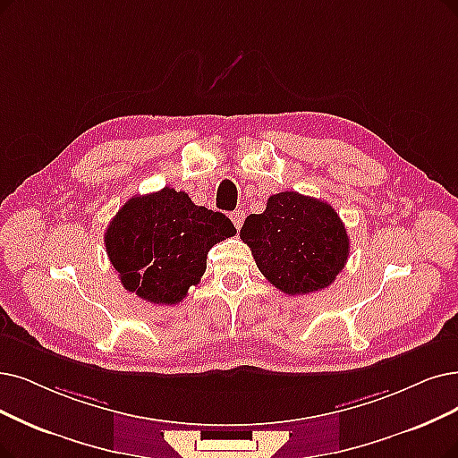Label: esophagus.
Wrapping results in <instances>:
<instances>
[{
	"instance_id": "34e87169",
	"label": "esophagus",
	"mask_w": 458,
	"mask_h": 458,
	"mask_svg": "<svg viewBox=\"0 0 458 458\" xmlns=\"http://www.w3.org/2000/svg\"><path fill=\"white\" fill-rule=\"evenodd\" d=\"M231 222L234 224L236 229H241V227H242V222H244V212H242V210H234V212L231 214Z\"/></svg>"
}]
</instances>
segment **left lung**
Listing matches in <instances>:
<instances>
[{
  "label": "left lung",
  "mask_w": 458,
  "mask_h": 458,
  "mask_svg": "<svg viewBox=\"0 0 458 458\" xmlns=\"http://www.w3.org/2000/svg\"><path fill=\"white\" fill-rule=\"evenodd\" d=\"M263 276L287 295L331 285L350 255V236L336 210L297 191L270 195L263 214L241 229Z\"/></svg>",
  "instance_id": "left-lung-1"
}]
</instances>
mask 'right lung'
Here are the masks:
<instances>
[{
    "mask_svg": "<svg viewBox=\"0 0 458 458\" xmlns=\"http://www.w3.org/2000/svg\"><path fill=\"white\" fill-rule=\"evenodd\" d=\"M236 234L231 219L163 188L131 197L105 231L122 285L152 304H176L207 270V253Z\"/></svg>",
    "mask_w": 458,
    "mask_h": 458,
    "instance_id": "add662e5",
    "label": "right lung"
}]
</instances>
